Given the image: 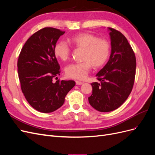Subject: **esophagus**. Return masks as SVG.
Instances as JSON below:
<instances>
[{
    "label": "esophagus",
    "mask_w": 155,
    "mask_h": 155,
    "mask_svg": "<svg viewBox=\"0 0 155 155\" xmlns=\"http://www.w3.org/2000/svg\"><path fill=\"white\" fill-rule=\"evenodd\" d=\"M76 84L77 85H82V84H83V82L79 81H76Z\"/></svg>",
    "instance_id": "1"
}]
</instances>
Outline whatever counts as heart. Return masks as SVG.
Returning a JSON list of instances; mask_svg holds the SVG:
<instances>
[{
  "mask_svg": "<svg viewBox=\"0 0 155 155\" xmlns=\"http://www.w3.org/2000/svg\"><path fill=\"white\" fill-rule=\"evenodd\" d=\"M68 42L73 48L83 50V61L68 65L65 69V73L68 78L85 79L90 72L92 66L94 68H100L104 66L109 58L110 43L105 39L83 32L72 37ZM54 52L56 58L66 61L71 55V49L64 42L59 41L55 44Z\"/></svg>",
  "mask_w": 155,
  "mask_h": 155,
  "instance_id": "b5f03b06",
  "label": "heart"
}]
</instances>
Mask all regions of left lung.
<instances>
[{
    "mask_svg": "<svg viewBox=\"0 0 155 155\" xmlns=\"http://www.w3.org/2000/svg\"><path fill=\"white\" fill-rule=\"evenodd\" d=\"M111 54L109 61L96 74L100 83H91L90 105L100 112L118 109L127 99L134 85L136 74L135 54L126 37L118 30L109 28Z\"/></svg>",
    "mask_w": 155,
    "mask_h": 155,
    "instance_id": "obj_1",
    "label": "left lung"
}]
</instances>
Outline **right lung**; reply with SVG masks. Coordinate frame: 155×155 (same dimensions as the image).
<instances>
[{
  "mask_svg": "<svg viewBox=\"0 0 155 155\" xmlns=\"http://www.w3.org/2000/svg\"><path fill=\"white\" fill-rule=\"evenodd\" d=\"M54 28H44L27 40L18 56L17 67L21 90L29 104L43 113L61 107L65 96L76 85L74 81L57 80L60 66L54 46L64 34Z\"/></svg>",
  "mask_w": 155,
  "mask_h": 155,
  "instance_id": "add662e5",
  "label": "right lung"
}]
</instances>
